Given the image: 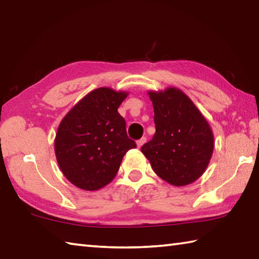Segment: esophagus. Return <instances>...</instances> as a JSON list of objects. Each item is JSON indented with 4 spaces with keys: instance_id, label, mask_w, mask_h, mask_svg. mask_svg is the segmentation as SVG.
<instances>
[{
    "instance_id": "esophagus-1",
    "label": "esophagus",
    "mask_w": 259,
    "mask_h": 259,
    "mask_svg": "<svg viewBox=\"0 0 259 259\" xmlns=\"http://www.w3.org/2000/svg\"><path fill=\"white\" fill-rule=\"evenodd\" d=\"M145 143H146V138H145V137H143L142 139H139L138 142H137V147H138V148H140V147H142V146H143Z\"/></svg>"
}]
</instances>
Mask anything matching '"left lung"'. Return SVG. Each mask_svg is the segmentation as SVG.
<instances>
[{"instance_id": "obj_1", "label": "left lung", "mask_w": 259, "mask_h": 259, "mask_svg": "<svg viewBox=\"0 0 259 259\" xmlns=\"http://www.w3.org/2000/svg\"><path fill=\"white\" fill-rule=\"evenodd\" d=\"M156 133L142 147L154 172L176 187L195 182L204 175L214 150L208 121L189 96L177 87L148 91Z\"/></svg>"}]
</instances>
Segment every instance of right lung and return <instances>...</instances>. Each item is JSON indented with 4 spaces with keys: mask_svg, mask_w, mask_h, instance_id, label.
I'll return each instance as SVG.
<instances>
[{
    "mask_svg": "<svg viewBox=\"0 0 259 259\" xmlns=\"http://www.w3.org/2000/svg\"><path fill=\"white\" fill-rule=\"evenodd\" d=\"M128 95L110 87L94 89L61 120L55 157L64 177L77 188L95 191L109 185L125 153L137 147L117 112Z\"/></svg>",
    "mask_w": 259,
    "mask_h": 259,
    "instance_id": "add662e5",
    "label": "right lung"
}]
</instances>
